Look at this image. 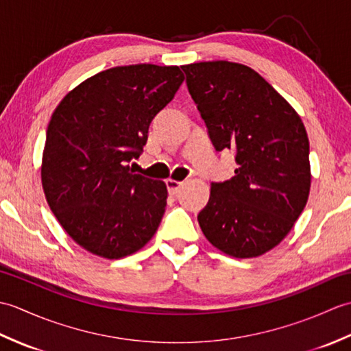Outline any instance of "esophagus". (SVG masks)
Returning a JSON list of instances; mask_svg holds the SVG:
<instances>
[{
    "label": "esophagus",
    "mask_w": 351,
    "mask_h": 351,
    "mask_svg": "<svg viewBox=\"0 0 351 351\" xmlns=\"http://www.w3.org/2000/svg\"><path fill=\"white\" fill-rule=\"evenodd\" d=\"M166 185H167V190H169L170 195H176V193L181 190L182 182L175 181V180H167V181H166Z\"/></svg>",
    "instance_id": "esophagus-1"
}]
</instances>
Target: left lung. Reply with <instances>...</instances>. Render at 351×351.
<instances>
[{"label": "left lung", "mask_w": 351, "mask_h": 351, "mask_svg": "<svg viewBox=\"0 0 351 351\" xmlns=\"http://www.w3.org/2000/svg\"><path fill=\"white\" fill-rule=\"evenodd\" d=\"M215 151H235V175L213 182L197 220L206 240L234 258H255L293 229L311 190L309 140L297 111L249 66H182Z\"/></svg>", "instance_id": "1"}]
</instances>
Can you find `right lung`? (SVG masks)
<instances>
[{
    "instance_id": "right-lung-1",
    "label": "right lung",
    "mask_w": 351,
    "mask_h": 351,
    "mask_svg": "<svg viewBox=\"0 0 351 351\" xmlns=\"http://www.w3.org/2000/svg\"><path fill=\"white\" fill-rule=\"evenodd\" d=\"M182 81L178 66H117L78 84L52 113L40 167L45 197L68 235L93 255H132L158 229L166 184L126 162L138 158L152 119Z\"/></svg>"
}]
</instances>
